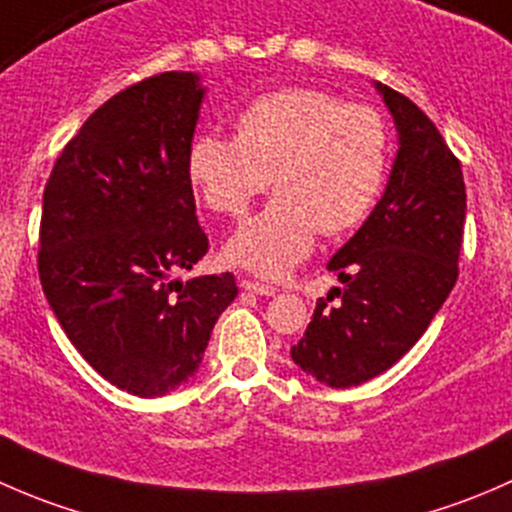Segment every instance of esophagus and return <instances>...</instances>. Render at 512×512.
Instances as JSON below:
<instances>
[{"instance_id":"esophagus-1","label":"esophagus","mask_w":512,"mask_h":512,"mask_svg":"<svg viewBox=\"0 0 512 512\" xmlns=\"http://www.w3.org/2000/svg\"><path fill=\"white\" fill-rule=\"evenodd\" d=\"M242 289H247V292H255V294H262V297H272V294L277 292V287L272 285H262V282H255V280H242L240 282Z\"/></svg>"}]
</instances>
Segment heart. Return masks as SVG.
<instances>
[{"label": "heart", "instance_id": "b5f03b06", "mask_svg": "<svg viewBox=\"0 0 512 512\" xmlns=\"http://www.w3.org/2000/svg\"><path fill=\"white\" fill-rule=\"evenodd\" d=\"M386 163L389 131L374 106L307 86L252 98L237 113L235 138L200 133L188 148L190 180L218 215H245L272 178L275 198L225 245L227 260L265 277L287 275L319 232L334 237L364 223Z\"/></svg>", "mask_w": 512, "mask_h": 512}]
</instances>
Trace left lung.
<instances>
[{"label": "left lung", "mask_w": 512, "mask_h": 512, "mask_svg": "<svg viewBox=\"0 0 512 512\" xmlns=\"http://www.w3.org/2000/svg\"><path fill=\"white\" fill-rule=\"evenodd\" d=\"M376 89L399 131L389 185L329 260L344 285L332 289L342 302L319 299L292 347L294 364L334 389L374 379L421 339L458 280L466 225L461 160L414 101L389 86Z\"/></svg>", "instance_id": "8db88e82"}]
</instances>
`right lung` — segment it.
Instances as JSON below:
<instances>
[{"instance_id":"1","label":"right lung","mask_w":512,"mask_h":512,"mask_svg":"<svg viewBox=\"0 0 512 512\" xmlns=\"http://www.w3.org/2000/svg\"><path fill=\"white\" fill-rule=\"evenodd\" d=\"M165 71L98 106L44 188L39 280L69 342L118 389L163 396L198 371L235 275L168 280L208 252L188 148L203 86Z\"/></svg>"}]
</instances>
